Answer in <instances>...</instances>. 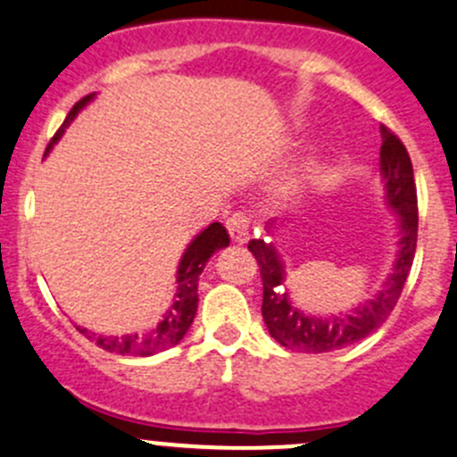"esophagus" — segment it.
I'll return each instance as SVG.
<instances>
[{
    "label": "esophagus",
    "mask_w": 457,
    "mask_h": 457,
    "mask_svg": "<svg viewBox=\"0 0 457 457\" xmlns=\"http://www.w3.org/2000/svg\"><path fill=\"white\" fill-rule=\"evenodd\" d=\"M226 228H228V236L236 245H246L251 236V220L246 212H233L228 220H226Z\"/></svg>",
    "instance_id": "1"
}]
</instances>
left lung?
Here are the masks:
<instances>
[{
	"mask_svg": "<svg viewBox=\"0 0 457 457\" xmlns=\"http://www.w3.org/2000/svg\"><path fill=\"white\" fill-rule=\"evenodd\" d=\"M379 172L384 179L386 202L399 215V251L393 271L386 278L384 287L375 298L361 307L338 316H312L298 310L285 291V264L276 246L264 240H251L249 251L255 255L262 276V319L269 334L280 345L307 354L343 350L356 341L377 332L388 319L393 307L402 296L403 282L412 267L417 246V190L412 177V163L406 147L397 134L381 125ZM271 220L267 228H273Z\"/></svg>",
	"mask_w": 457,
	"mask_h": 457,
	"instance_id": "1",
	"label": "left lung"
}]
</instances>
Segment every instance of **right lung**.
Listing matches in <instances>:
<instances>
[{
  "mask_svg": "<svg viewBox=\"0 0 457 457\" xmlns=\"http://www.w3.org/2000/svg\"><path fill=\"white\" fill-rule=\"evenodd\" d=\"M91 98H94V94L85 96L82 101H78L76 105L71 107V112L67 114L64 123L60 125L55 137L51 138V143L46 145V152L54 147V143L60 141V137H62L64 129L69 128V123L76 119L78 112H80ZM228 242H231V237H228V233H226V228L220 221L208 224L206 228L190 242L188 249L181 255L179 267H177L175 303H172L170 310L166 312L163 320H161L156 328L147 329V332L143 334H125V337H96V334H89L87 329H80V332L87 334L89 338H94L98 347H103V350L107 352H114V354L150 356L156 354V352H163L168 350V347L177 345V343L186 337V332H188L190 325H193L195 314H197L199 276H202L208 258H211L215 251L228 246Z\"/></svg>",
  "mask_w": 457,
  "mask_h": 457,
  "instance_id": "obj_1",
  "label": "right lung"
}]
</instances>
